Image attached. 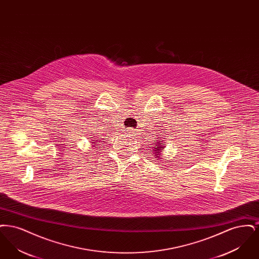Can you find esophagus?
Masks as SVG:
<instances>
[{
    "mask_svg": "<svg viewBox=\"0 0 259 259\" xmlns=\"http://www.w3.org/2000/svg\"><path fill=\"white\" fill-rule=\"evenodd\" d=\"M127 134H129L130 139H132V140H139V134H138L137 130L133 129V128H128L127 129Z\"/></svg>",
    "mask_w": 259,
    "mask_h": 259,
    "instance_id": "esophagus-1",
    "label": "esophagus"
}]
</instances>
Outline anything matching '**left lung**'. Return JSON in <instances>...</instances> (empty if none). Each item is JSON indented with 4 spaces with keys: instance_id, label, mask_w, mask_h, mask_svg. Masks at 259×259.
<instances>
[{
    "instance_id": "1",
    "label": "left lung",
    "mask_w": 259,
    "mask_h": 259,
    "mask_svg": "<svg viewBox=\"0 0 259 259\" xmlns=\"http://www.w3.org/2000/svg\"><path fill=\"white\" fill-rule=\"evenodd\" d=\"M164 148H165V146H164V144L162 143V141H158L157 143H156V146L155 147H152V152H153V154L156 156V157H158V156H160V153L164 150Z\"/></svg>"
}]
</instances>
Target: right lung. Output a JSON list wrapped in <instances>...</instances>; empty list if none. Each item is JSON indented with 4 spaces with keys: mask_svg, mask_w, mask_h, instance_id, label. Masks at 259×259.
Wrapping results in <instances>:
<instances>
[{
    "mask_svg": "<svg viewBox=\"0 0 259 259\" xmlns=\"http://www.w3.org/2000/svg\"><path fill=\"white\" fill-rule=\"evenodd\" d=\"M92 138V137H91ZM95 141H97V140H95ZM95 141L94 142H92V143H94V144H97V143H95Z\"/></svg>",
    "mask_w": 259,
    "mask_h": 259,
    "instance_id": "add662e5",
    "label": "right lung"
}]
</instances>
